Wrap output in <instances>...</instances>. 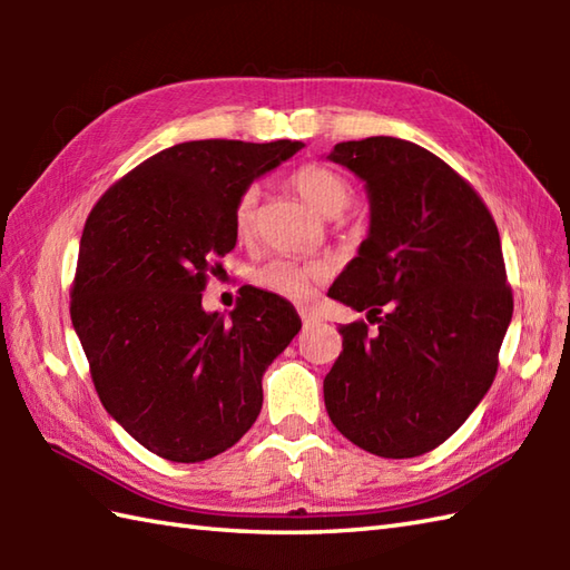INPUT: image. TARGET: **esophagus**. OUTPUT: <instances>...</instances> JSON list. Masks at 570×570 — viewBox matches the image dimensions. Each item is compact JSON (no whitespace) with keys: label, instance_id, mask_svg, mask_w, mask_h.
<instances>
[{"label":"esophagus","instance_id":"34e87169","mask_svg":"<svg viewBox=\"0 0 570 570\" xmlns=\"http://www.w3.org/2000/svg\"><path fill=\"white\" fill-rule=\"evenodd\" d=\"M298 316H301V321H304V325L308 328V325H313V323H318V316L313 311H308V308H298Z\"/></svg>","mask_w":570,"mask_h":570}]
</instances>
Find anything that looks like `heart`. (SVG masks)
<instances>
[{
  "label": "heart",
  "instance_id": "obj_1",
  "mask_svg": "<svg viewBox=\"0 0 570 570\" xmlns=\"http://www.w3.org/2000/svg\"><path fill=\"white\" fill-rule=\"evenodd\" d=\"M292 186L311 208H316L323 215H341L350 203H353V186L350 180L337 174L335 168L325 164H304L288 176ZM254 210H257V190L247 188L235 203L233 225L239 239L252 237L254 229ZM328 278V269L323 264L308 262L301 264L286 257L269 259L252 272V282L269 294L282 298L304 301L313 294V288Z\"/></svg>",
  "mask_w": 570,
  "mask_h": 570
}]
</instances>
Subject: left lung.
<instances>
[{
  "mask_svg": "<svg viewBox=\"0 0 570 570\" xmlns=\"http://www.w3.org/2000/svg\"><path fill=\"white\" fill-rule=\"evenodd\" d=\"M367 184L370 235L328 296L365 321L341 325L325 374L328 416L382 458H414L463 426L498 374L512 321L500 233L478 190L414 141L335 144Z\"/></svg>",
  "mask_w": 570,
  "mask_h": 570,
  "instance_id": "1",
  "label": "left lung"
}]
</instances>
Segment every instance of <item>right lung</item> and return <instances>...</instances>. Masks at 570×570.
Segmentation results:
<instances>
[{
  "instance_id": "add662e5",
  "label": "right lung",
  "mask_w": 570,
  "mask_h": 570,
  "mask_svg": "<svg viewBox=\"0 0 570 570\" xmlns=\"http://www.w3.org/2000/svg\"><path fill=\"white\" fill-rule=\"evenodd\" d=\"M304 144L184 141L107 188L80 237L70 321L102 406L174 463L227 451L262 411V374L301 331L282 296L245 286L229 318L205 313L235 249V203Z\"/></svg>"
}]
</instances>
